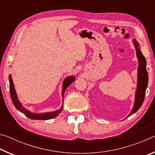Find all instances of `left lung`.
<instances>
[{"instance_id":"obj_1","label":"left lung","mask_w":155,"mask_h":155,"mask_svg":"<svg viewBox=\"0 0 155 155\" xmlns=\"http://www.w3.org/2000/svg\"><path fill=\"white\" fill-rule=\"evenodd\" d=\"M133 43L136 51V54L138 59V68H137V90H136L135 101L133 107L128 117L135 114L140 108L141 104H143L144 97H145L146 90L148 87V75L146 70V60L142 54V52L140 51V44L136 40H133Z\"/></svg>"}]
</instances>
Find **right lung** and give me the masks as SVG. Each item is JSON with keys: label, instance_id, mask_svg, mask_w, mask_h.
Instances as JSON below:
<instances>
[{"label": "right lung", "instance_id": "1", "mask_svg": "<svg viewBox=\"0 0 155 155\" xmlns=\"http://www.w3.org/2000/svg\"><path fill=\"white\" fill-rule=\"evenodd\" d=\"M9 81L10 96H11V98L13 102V104H14L15 108H16L18 111H20L21 113L24 114L26 116L28 117V118L32 119V120H50V119L54 118V117H57V115L61 112L63 109V104H64V96L65 91L68 88V86L75 81V77L74 76H70V77H68L65 78L64 81V82H63L62 91H61L63 103H62V105L61 107V108L54 111L40 113V114H36V113H33L30 111H28L27 109H26L25 107L22 105V103H20L19 99L18 98V96H17L16 91H15V90L14 82H13L11 74H9Z\"/></svg>", "mask_w": 155, "mask_h": 155}]
</instances>
